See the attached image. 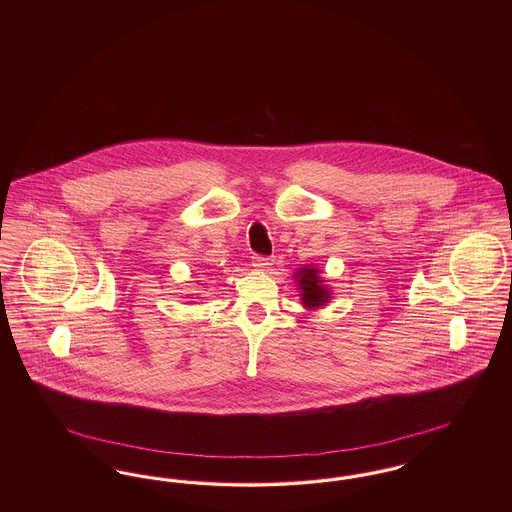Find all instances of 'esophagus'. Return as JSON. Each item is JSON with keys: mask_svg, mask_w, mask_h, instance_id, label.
<instances>
[{"mask_svg": "<svg viewBox=\"0 0 512 512\" xmlns=\"http://www.w3.org/2000/svg\"><path fill=\"white\" fill-rule=\"evenodd\" d=\"M253 267L257 270H270L272 267V261L268 257H261V255H255L253 257Z\"/></svg>", "mask_w": 512, "mask_h": 512, "instance_id": "34e87169", "label": "esophagus"}]
</instances>
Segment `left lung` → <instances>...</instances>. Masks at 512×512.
<instances>
[{"mask_svg": "<svg viewBox=\"0 0 512 512\" xmlns=\"http://www.w3.org/2000/svg\"><path fill=\"white\" fill-rule=\"evenodd\" d=\"M293 280L297 284V292L301 297V303L307 311H317L320 307H326L332 299L330 286L322 278L320 270L315 265H303L293 272Z\"/></svg>", "mask_w": 512, "mask_h": 512, "instance_id": "left-lung-1", "label": "left lung"}]
</instances>
